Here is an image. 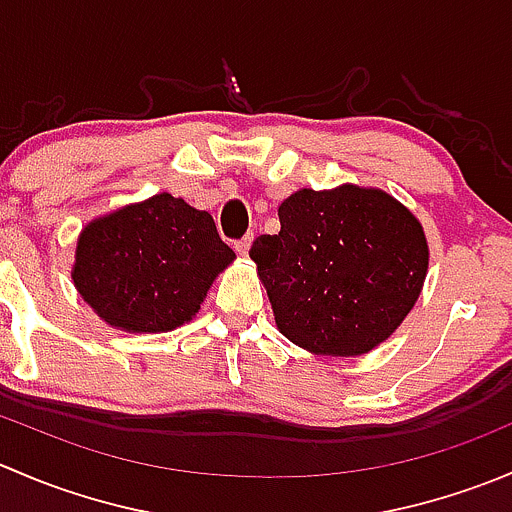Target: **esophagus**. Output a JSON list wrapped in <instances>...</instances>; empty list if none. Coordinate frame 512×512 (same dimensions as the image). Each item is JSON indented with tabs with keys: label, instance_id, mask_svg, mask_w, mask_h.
Listing matches in <instances>:
<instances>
[{
	"label": "esophagus",
	"instance_id": "34e87169",
	"mask_svg": "<svg viewBox=\"0 0 512 512\" xmlns=\"http://www.w3.org/2000/svg\"><path fill=\"white\" fill-rule=\"evenodd\" d=\"M250 245H252V235H245V237H242V240H237V242H235L237 255L247 257V252H250Z\"/></svg>",
	"mask_w": 512,
	"mask_h": 512
}]
</instances>
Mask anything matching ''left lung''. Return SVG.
<instances>
[{
    "label": "left lung",
    "mask_w": 512,
    "mask_h": 512,
    "mask_svg": "<svg viewBox=\"0 0 512 512\" xmlns=\"http://www.w3.org/2000/svg\"><path fill=\"white\" fill-rule=\"evenodd\" d=\"M280 232L250 257L275 324L317 356H364L414 309L428 272L423 225L381 188L342 183L282 200Z\"/></svg>",
    "instance_id": "1"
}]
</instances>
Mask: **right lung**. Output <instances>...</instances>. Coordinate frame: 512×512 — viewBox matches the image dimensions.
I'll return each mask as SVG.
<instances>
[{
	"label": "right lung",
	"instance_id": "right-lung-1",
	"mask_svg": "<svg viewBox=\"0 0 512 512\" xmlns=\"http://www.w3.org/2000/svg\"><path fill=\"white\" fill-rule=\"evenodd\" d=\"M232 262L213 215L158 193L86 223L71 280L108 327L160 334L190 322Z\"/></svg>",
	"mask_w": 512,
	"mask_h": 512
}]
</instances>
